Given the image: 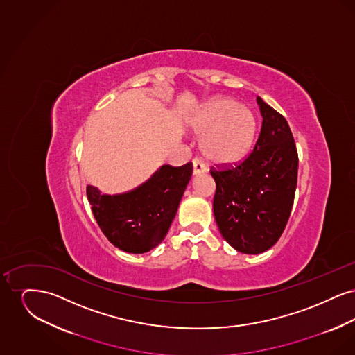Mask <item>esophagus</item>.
I'll use <instances>...</instances> for the list:
<instances>
[{
    "mask_svg": "<svg viewBox=\"0 0 355 355\" xmlns=\"http://www.w3.org/2000/svg\"><path fill=\"white\" fill-rule=\"evenodd\" d=\"M205 171H206V166H205L202 161L198 159V158H194L193 159V174L198 175V174H202Z\"/></svg>",
    "mask_w": 355,
    "mask_h": 355,
    "instance_id": "1",
    "label": "esophagus"
}]
</instances>
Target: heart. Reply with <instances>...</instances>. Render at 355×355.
I'll return each instance as SVG.
<instances>
[{
    "instance_id": "1",
    "label": "heart",
    "mask_w": 355,
    "mask_h": 355,
    "mask_svg": "<svg viewBox=\"0 0 355 355\" xmlns=\"http://www.w3.org/2000/svg\"><path fill=\"white\" fill-rule=\"evenodd\" d=\"M190 126L202 135L201 152L216 164H238L253 149L257 121L253 113L236 100L220 97L206 102L193 116Z\"/></svg>"
}]
</instances>
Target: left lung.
<instances>
[{
	"instance_id": "1",
	"label": "left lung",
	"mask_w": 355,
	"mask_h": 355,
	"mask_svg": "<svg viewBox=\"0 0 355 355\" xmlns=\"http://www.w3.org/2000/svg\"><path fill=\"white\" fill-rule=\"evenodd\" d=\"M262 126L253 152L230 168L210 170L220 234L236 252L259 254L277 243L294 202L298 153L286 119L261 97Z\"/></svg>"
}]
</instances>
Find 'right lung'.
I'll return each instance as SVG.
<instances>
[{
	"mask_svg": "<svg viewBox=\"0 0 355 355\" xmlns=\"http://www.w3.org/2000/svg\"><path fill=\"white\" fill-rule=\"evenodd\" d=\"M191 173V162L178 168L164 165L145 184L116 196L87 186V200L102 233L126 253H146L157 248L177 214Z\"/></svg>",
	"mask_w": 355,
	"mask_h": 355,
	"instance_id": "add662e5",
	"label": "right lung"
}]
</instances>
